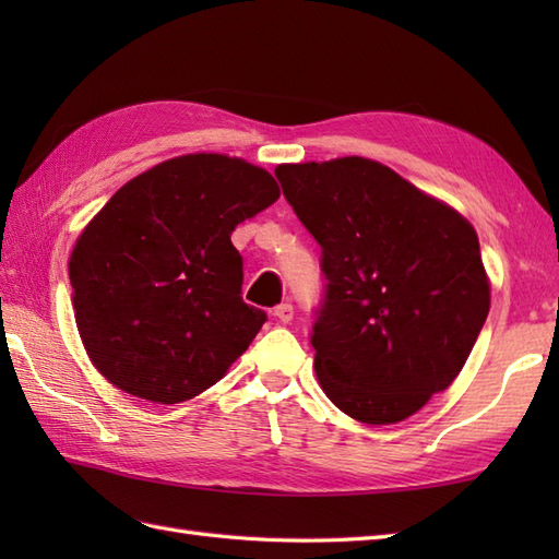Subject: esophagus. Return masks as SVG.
<instances>
[{
  "label": "esophagus",
  "mask_w": 559,
  "mask_h": 559,
  "mask_svg": "<svg viewBox=\"0 0 559 559\" xmlns=\"http://www.w3.org/2000/svg\"><path fill=\"white\" fill-rule=\"evenodd\" d=\"M273 317H276L281 324H288L290 319H293V305L290 302H281L278 307H273Z\"/></svg>",
  "instance_id": "1"
}]
</instances>
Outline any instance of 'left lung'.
I'll list each match as a JSON object with an SVG mask.
<instances>
[{
    "instance_id": "1",
    "label": "left lung",
    "mask_w": 559,
    "mask_h": 559,
    "mask_svg": "<svg viewBox=\"0 0 559 559\" xmlns=\"http://www.w3.org/2000/svg\"><path fill=\"white\" fill-rule=\"evenodd\" d=\"M276 177L322 247L319 384L355 420H406L454 382L488 319L476 230L367 158L278 165Z\"/></svg>"
}]
</instances>
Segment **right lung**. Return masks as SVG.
<instances>
[{
  "label": "right lung",
  "mask_w": 559,
  "mask_h": 559,
  "mask_svg": "<svg viewBox=\"0 0 559 559\" xmlns=\"http://www.w3.org/2000/svg\"><path fill=\"white\" fill-rule=\"evenodd\" d=\"M281 197L240 158L194 153L117 189L69 259L76 326L127 394L180 403L213 386L266 322L242 300L233 230Z\"/></svg>",
  "instance_id": "right-lung-1"
}]
</instances>
